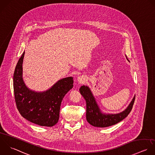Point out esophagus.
Here are the masks:
<instances>
[{
    "label": "esophagus",
    "instance_id": "obj_1",
    "mask_svg": "<svg viewBox=\"0 0 155 155\" xmlns=\"http://www.w3.org/2000/svg\"><path fill=\"white\" fill-rule=\"evenodd\" d=\"M86 77H84V76H80V77H78V78H77V81H78V83H84L85 82V81H86Z\"/></svg>",
    "mask_w": 155,
    "mask_h": 155
}]
</instances>
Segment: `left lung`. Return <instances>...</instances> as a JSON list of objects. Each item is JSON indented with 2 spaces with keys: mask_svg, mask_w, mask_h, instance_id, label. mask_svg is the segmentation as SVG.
Here are the masks:
<instances>
[{
  "mask_svg": "<svg viewBox=\"0 0 155 155\" xmlns=\"http://www.w3.org/2000/svg\"><path fill=\"white\" fill-rule=\"evenodd\" d=\"M127 60H128L126 56ZM80 92L86 102V120L87 121L94 127H106L113 126L124 120L130 114L133 107L135 96L133 98L127 107L123 112L115 114L103 113L100 109L94 95L87 86H82Z\"/></svg>",
  "mask_w": 155,
  "mask_h": 155,
  "instance_id": "obj_1",
  "label": "left lung"
}]
</instances>
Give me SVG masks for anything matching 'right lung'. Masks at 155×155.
I'll return each instance as SVG.
<instances>
[{
  "label": "right lung",
  "instance_id": "add662e5",
  "mask_svg": "<svg viewBox=\"0 0 155 155\" xmlns=\"http://www.w3.org/2000/svg\"><path fill=\"white\" fill-rule=\"evenodd\" d=\"M24 55L25 52L17 63L13 76L17 108L28 121L40 126L52 127L58 123L64 97L73 87V77L60 79L43 92L32 91L26 86L22 77Z\"/></svg>",
  "mask_w": 155,
  "mask_h": 155
}]
</instances>
